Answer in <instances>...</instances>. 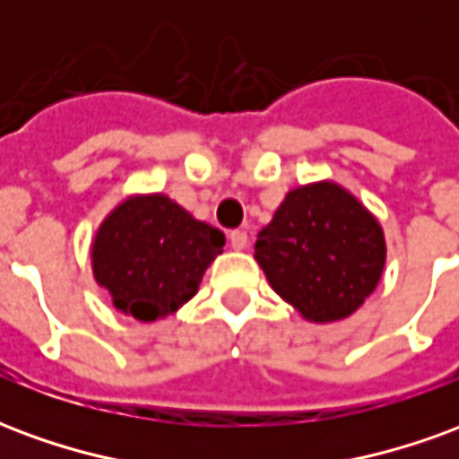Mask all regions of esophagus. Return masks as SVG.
Here are the masks:
<instances>
[{
  "mask_svg": "<svg viewBox=\"0 0 459 459\" xmlns=\"http://www.w3.org/2000/svg\"><path fill=\"white\" fill-rule=\"evenodd\" d=\"M229 243L233 250H243L248 246V233H246V230H230Z\"/></svg>",
  "mask_w": 459,
  "mask_h": 459,
  "instance_id": "esophagus-1",
  "label": "esophagus"
}]
</instances>
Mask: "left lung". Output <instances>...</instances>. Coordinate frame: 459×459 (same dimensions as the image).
<instances>
[{
    "label": "left lung",
    "mask_w": 459,
    "mask_h": 459,
    "mask_svg": "<svg viewBox=\"0 0 459 459\" xmlns=\"http://www.w3.org/2000/svg\"><path fill=\"white\" fill-rule=\"evenodd\" d=\"M255 260L280 298L312 322L361 307L384 273L381 226L337 184L290 191L255 240Z\"/></svg>",
    "instance_id": "8db88e82"
}]
</instances>
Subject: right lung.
Returning a JSON list of instances; mask_svg holds the SVG:
<instances>
[{"mask_svg":"<svg viewBox=\"0 0 459 459\" xmlns=\"http://www.w3.org/2000/svg\"><path fill=\"white\" fill-rule=\"evenodd\" d=\"M226 246V236L201 223L161 194L120 204L93 243L95 280L113 305L154 322L194 298L201 275Z\"/></svg>","mask_w":459,"mask_h":459,"instance_id":"1","label":"right lung"}]
</instances>
